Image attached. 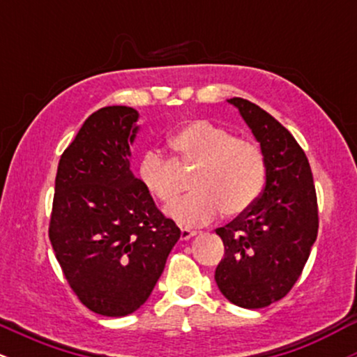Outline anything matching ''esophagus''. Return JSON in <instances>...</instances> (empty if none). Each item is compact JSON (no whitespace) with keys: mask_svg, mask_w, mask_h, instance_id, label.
Returning a JSON list of instances; mask_svg holds the SVG:
<instances>
[{"mask_svg":"<svg viewBox=\"0 0 357 357\" xmlns=\"http://www.w3.org/2000/svg\"><path fill=\"white\" fill-rule=\"evenodd\" d=\"M196 235L195 230H190V228H181V240H190Z\"/></svg>","mask_w":357,"mask_h":357,"instance_id":"1","label":"esophagus"}]
</instances>
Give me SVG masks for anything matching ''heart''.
<instances>
[{
  "instance_id": "heart-1",
  "label": "heart",
  "mask_w": 357,
  "mask_h": 357,
  "mask_svg": "<svg viewBox=\"0 0 357 357\" xmlns=\"http://www.w3.org/2000/svg\"><path fill=\"white\" fill-rule=\"evenodd\" d=\"M173 159L155 149L146 151L137 178L158 202L171 204L183 188L181 173L195 169L191 192L167 210L184 227L204 225L218 216L247 211L265 181V158L253 141L233 136L227 127L195 121L169 137Z\"/></svg>"
}]
</instances>
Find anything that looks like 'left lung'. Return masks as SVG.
<instances>
[{
	"instance_id": "1",
	"label": "left lung",
	"mask_w": 357,
	"mask_h": 357,
	"mask_svg": "<svg viewBox=\"0 0 357 357\" xmlns=\"http://www.w3.org/2000/svg\"><path fill=\"white\" fill-rule=\"evenodd\" d=\"M265 158V188L247 211L216 228L225 257L215 280L231 304L261 309L290 292L319 230L317 195L307 155L277 119L233 97Z\"/></svg>"
}]
</instances>
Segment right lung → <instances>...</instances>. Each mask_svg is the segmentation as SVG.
I'll return each mask as SVG.
<instances>
[{
    "mask_svg": "<svg viewBox=\"0 0 357 357\" xmlns=\"http://www.w3.org/2000/svg\"><path fill=\"white\" fill-rule=\"evenodd\" d=\"M137 110L110 105L63 151L50 216L53 252L79 301L124 317L149 298L181 230L129 169Z\"/></svg>",
    "mask_w": 357,
    "mask_h": 357,
    "instance_id": "1",
    "label": "right lung"
}]
</instances>
